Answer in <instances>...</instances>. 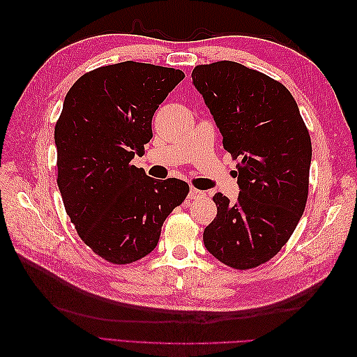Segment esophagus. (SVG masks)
Wrapping results in <instances>:
<instances>
[{
    "label": "esophagus",
    "mask_w": 357,
    "mask_h": 357,
    "mask_svg": "<svg viewBox=\"0 0 357 357\" xmlns=\"http://www.w3.org/2000/svg\"><path fill=\"white\" fill-rule=\"evenodd\" d=\"M204 195H205V193L202 190H198L195 188L189 189V198L190 199H195V198H199V197H204Z\"/></svg>",
    "instance_id": "esophagus-1"
}]
</instances>
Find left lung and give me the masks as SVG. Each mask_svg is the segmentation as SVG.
Listing matches in <instances>:
<instances>
[{
	"instance_id": "1",
	"label": "left lung",
	"mask_w": 357,
	"mask_h": 357,
	"mask_svg": "<svg viewBox=\"0 0 357 357\" xmlns=\"http://www.w3.org/2000/svg\"><path fill=\"white\" fill-rule=\"evenodd\" d=\"M192 80L238 160V199L213 197L218 215L204 229L205 248L235 269L259 266L282 250L305 210L308 129L282 83L238 62L198 66Z\"/></svg>"
}]
</instances>
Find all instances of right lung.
<instances>
[{"label": "right lung", "instance_id": "obj_1", "mask_svg": "<svg viewBox=\"0 0 357 357\" xmlns=\"http://www.w3.org/2000/svg\"><path fill=\"white\" fill-rule=\"evenodd\" d=\"M185 73L152 63L119 62L75 82L55 126L58 188L86 245L112 264L144 257L158 245L168 214L189 185L155 180L131 165L153 137L159 104Z\"/></svg>", "mask_w": 357, "mask_h": 357}]
</instances>
